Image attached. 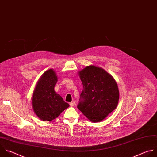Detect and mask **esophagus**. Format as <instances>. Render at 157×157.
I'll use <instances>...</instances> for the list:
<instances>
[{"label":"esophagus","mask_w":157,"mask_h":157,"mask_svg":"<svg viewBox=\"0 0 157 157\" xmlns=\"http://www.w3.org/2000/svg\"><path fill=\"white\" fill-rule=\"evenodd\" d=\"M75 105V101H71V102L70 103V105L71 107H73V106H74Z\"/></svg>","instance_id":"obj_1"}]
</instances>
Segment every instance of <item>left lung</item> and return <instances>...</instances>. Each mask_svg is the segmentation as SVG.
<instances>
[{
	"label": "left lung",
	"instance_id": "8db88e82",
	"mask_svg": "<svg viewBox=\"0 0 157 157\" xmlns=\"http://www.w3.org/2000/svg\"><path fill=\"white\" fill-rule=\"evenodd\" d=\"M83 89L78 109L90 121L98 122L117 107L119 90L114 78L101 68L86 67L79 72Z\"/></svg>",
	"mask_w": 157,
	"mask_h": 157
}]
</instances>
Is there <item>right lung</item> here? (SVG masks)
Masks as SVG:
<instances>
[{
  "label": "right lung",
  "mask_w": 157,
  "mask_h": 157,
  "mask_svg": "<svg viewBox=\"0 0 157 157\" xmlns=\"http://www.w3.org/2000/svg\"><path fill=\"white\" fill-rule=\"evenodd\" d=\"M57 76L54 70L46 71L39 79L32 98V107L36 115L43 121L57 118L70 105L54 90Z\"/></svg>",
  "instance_id": "right-lung-1"
}]
</instances>
